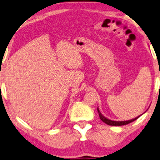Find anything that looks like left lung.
I'll list each match as a JSON object with an SVG mask.
<instances>
[{
    "mask_svg": "<svg viewBox=\"0 0 160 160\" xmlns=\"http://www.w3.org/2000/svg\"><path fill=\"white\" fill-rule=\"evenodd\" d=\"M97 110H98V115H99V118L100 119L102 120V122H104V123H106L107 125H112V126H122V125H128V124L131 123V122L135 121V120H137L138 118L140 116H138L137 117L134 118V119H130V120H127V121H114V120H111V119H108L107 117H105V116H104L102 115L101 112H100L99 109H98V108H97Z\"/></svg>",
    "mask_w": 160,
    "mask_h": 160,
    "instance_id": "obj_1",
    "label": "left lung"
}]
</instances>
